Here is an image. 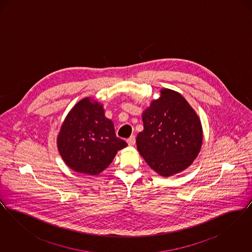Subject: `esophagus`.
Listing matches in <instances>:
<instances>
[{"label":"esophagus","mask_w":252,"mask_h":252,"mask_svg":"<svg viewBox=\"0 0 252 252\" xmlns=\"http://www.w3.org/2000/svg\"><path fill=\"white\" fill-rule=\"evenodd\" d=\"M126 142H127V144H128L129 146H133V145L135 144V143H136V139H135V136H131L130 138H128Z\"/></svg>","instance_id":"1"}]
</instances>
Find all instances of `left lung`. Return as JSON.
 <instances>
[{"mask_svg": "<svg viewBox=\"0 0 252 252\" xmlns=\"http://www.w3.org/2000/svg\"><path fill=\"white\" fill-rule=\"evenodd\" d=\"M144 109V130L136 138L140 155L161 177H171L189 167L203 140L201 122L187 100L170 89Z\"/></svg>", "mask_w": 252, "mask_h": 252, "instance_id": "obj_1", "label": "left lung"}]
</instances>
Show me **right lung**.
<instances>
[{"mask_svg":"<svg viewBox=\"0 0 252 252\" xmlns=\"http://www.w3.org/2000/svg\"><path fill=\"white\" fill-rule=\"evenodd\" d=\"M60 156L73 171L96 176L127 144L116 137L101 103L86 97L69 111L57 138Z\"/></svg>","mask_w":252,"mask_h":252,"instance_id":"1","label":"right lung"}]
</instances>
